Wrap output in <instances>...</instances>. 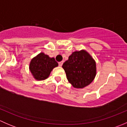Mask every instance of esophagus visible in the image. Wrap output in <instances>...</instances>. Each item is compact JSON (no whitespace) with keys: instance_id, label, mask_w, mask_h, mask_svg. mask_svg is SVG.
Returning a JSON list of instances; mask_svg holds the SVG:
<instances>
[{"instance_id":"34e87169","label":"esophagus","mask_w":127,"mask_h":127,"mask_svg":"<svg viewBox=\"0 0 127 127\" xmlns=\"http://www.w3.org/2000/svg\"><path fill=\"white\" fill-rule=\"evenodd\" d=\"M59 66H60V67H61V66H62V65H63V61H61V62H60L59 63Z\"/></svg>"}]
</instances>
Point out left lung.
Wrapping results in <instances>:
<instances>
[{
  "instance_id": "left-lung-1",
  "label": "left lung",
  "mask_w": 127,
  "mask_h": 127,
  "mask_svg": "<svg viewBox=\"0 0 127 127\" xmlns=\"http://www.w3.org/2000/svg\"><path fill=\"white\" fill-rule=\"evenodd\" d=\"M62 67L69 82L76 88L88 86L96 75L95 61L85 50L73 52Z\"/></svg>"
}]
</instances>
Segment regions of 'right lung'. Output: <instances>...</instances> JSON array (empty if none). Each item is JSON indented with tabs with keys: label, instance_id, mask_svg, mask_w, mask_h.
I'll return each mask as SVG.
<instances>
[{
	"label": "right lung",
	"instance_id": "1",
	"mask_svg": "<svg viewBox=\"0 0 127 127\" xmlns=\"http://www.w3.org/2000/svg\"><path fill=\"white\" fill-rule=\"evenodd\" d=\"M58 66V64L54 58L41 52L31 60L29 70L35 80H43L47 79L53 69Z\"/></svg>",
	"mask_w": 127,
	"mask_h": 127
}]
</instances>
